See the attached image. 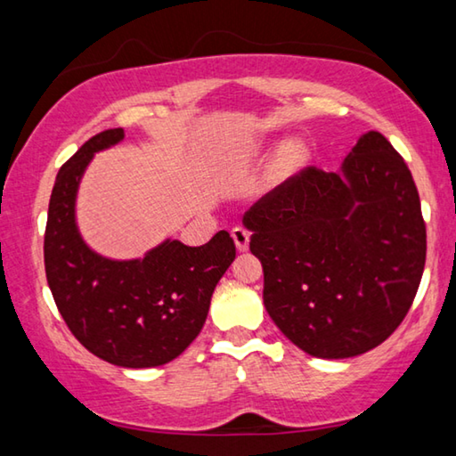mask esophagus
<instances>
[{
	"mask_svg": "<svg viewBox=\"0 0 456 456\" xmlns=\"http://www.w3.org/2000/svg\"><path fill=\"white\" fill-rule=\"evenodd\" d=\"M231 235H233L235 245H237L239 251L249 249V231H247L245 227H233V231H231Z\"/></svg>",
	"mask_w": 456,
	"mask_h": 456,
	"instance_id": "obj_1",
	"label": "esophagus"
}]
</instances>
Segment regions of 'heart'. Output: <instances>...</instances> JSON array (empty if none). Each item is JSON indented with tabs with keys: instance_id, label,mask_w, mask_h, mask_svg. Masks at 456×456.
Listing matches in <instances>:
<instances>
[{
	"instance_id": "obj_1",
	"label": "heart",
	"mask_w": 456,
	"mask_h": 456,
	"mask_svg": "<svg viewBox=\"0 0 456 456\" xmlns=\"http://www.w3.org/2000/svg\"><path fill=\"white\" fill-rule=\"evenodd\" d=\"M299 157H302V152H299L297 146H288L281 154V168L296 167L299 163Z\"/></svg>"
}]
</instances>
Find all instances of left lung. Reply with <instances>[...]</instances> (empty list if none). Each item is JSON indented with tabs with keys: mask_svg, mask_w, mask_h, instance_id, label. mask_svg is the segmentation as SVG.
I'll use <instances>...</instances> for the list:
<instances>
[{
	"mask_svg": "<svg viewBox=\"0 0 456 456\" xmlns=\"http://www.w3.org/2000/svg\"><path fill=\"white\" fill-rule=\"evenodd\" d=\"M243 223L264 265V304L297 348L352 358L392 336L414 302L427 223L411 168L370 130L342 173L305 167L261 197Z\"/></svg>",
	"mask_w": 456,
	"mask_h": 456,
	"instance_id": "1",
	"label": "left lung"
}]
</instances>
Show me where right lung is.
Masks as SVG:
<instances>
[{
	"label": "right lung",
	"instance_id": "1",
	"mask_svg": "<svg viewBox=\"0 0 456 456\" xmlns=\"http://www.w3.org/2000/svg\"><path fill=\"white\" fill-rule=\"evenodd\" d=\"M122 138V128L98 133L58 171L44 233L45 277L66 326L88 352L125 368L163 366L203 330L235 243L219 231L200 247L165 241L133 261L90 251L76 229V191L92 154Z\"/></svg>",
	"mask_w": 456,
	"mask_h": 456
}]
</instances>
